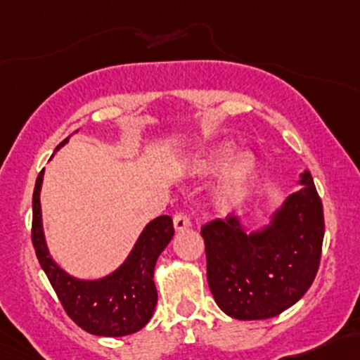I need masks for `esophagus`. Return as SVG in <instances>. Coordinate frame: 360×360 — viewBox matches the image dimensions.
Here are the masks:
<instances>
[{"instance_id":"esophagus-1","label":"esophagus","mask_w":360,"mask_h":360,"mask_svg":"<svg viewBox=\"0 0 360 360\" xmlns=\"http://www.w3.org/2000/svg\"><path fill=\"white\" fill-rule=\"evenodd\" d=\"M189 225H191L189 224V217L184 212H179L174 215V229H176L177 232L184 231V229H188Z\"/></svg>"}]
</instances>
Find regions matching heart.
I'll return each instance as SVG.
<instances>
[{
    "label": "heart",
    "instance_id": "b5f03b06",
    "mask_svg": "<svg viewBox=\"0 0 360 360\" xmlns=\"http://www.w3.org/2000/svg\"><path fill=\"white\" fill-rule=\"evenodd\" d=\"M222 181L217 186L215 201L220 208H231L246 195L259 172L258 159L251 152H240L232 143H220L207 150L196 162V172L208 174L222 172Z\"/></svg>",
    "mask_w": 360,
    "mask_h": 360
}]
</instances>
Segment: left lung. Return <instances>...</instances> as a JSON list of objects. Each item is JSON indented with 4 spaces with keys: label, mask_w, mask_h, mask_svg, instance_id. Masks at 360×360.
<instances>
[{
    "label": "left lung",
    "mask_w": 360,
    "mask_h": 360,
    "mask_svg": "<svg viewBox=\"0 0 360 360\" xmlns=\"http://www.w3.org/2000/svg\"><path fill=\"white\" fill-rule=\"evenodd\" d=\"M283 201L262 231L248 234L239 217L201 227L213 299L231 318L268 319L294 306L313 283L321 259L325 217L313 176Z\"/></svg>",
    "instance_id": "obj_1"
}]
</instances>
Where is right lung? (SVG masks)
Returning <instances> with one entry per match:
<instances>
[{
	"label": "right lung",
	"instance_id": "1",
	"mask_svg": "<svg viewBox=\"0 0 360 360\" xmlns=\"http://www.w3.org/2000/svg\"><path fill=\"white\" fill-rule=\"evenodd\" d=\"M68 141L66 138L59 147ZM44 169L37 176L32 196V244L42 270L56 292L66 314L82 330L97 337H124L141 330L157 306L153 270L157 258L174 236L172 219H153L138 238L126 262L98 280H80L66 274L51 258L41 213V186Z\"/></svg>",
	"mask_w": 360,
	"mask_h": 360
}]
</instances>
